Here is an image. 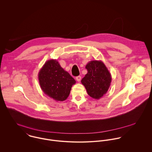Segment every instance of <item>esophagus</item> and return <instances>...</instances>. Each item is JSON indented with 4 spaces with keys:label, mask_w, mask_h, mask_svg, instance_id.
<instances>
[{
    "label": "esophagus",
    "mask_w": 152,
    "mask_h": 152,
    "mask_svg": "<svg viewBox=\"0 0 152 152\" xmlns=\"http://www.w3.org/2000/svg\"><path fill=\"white\" fill-rule=\"evenodd\" d=\"M76 80H77V81L80 82V81H81V76H77V77H76Z\"/></svg>",
    "instance_id": "1"
}]
</instances>
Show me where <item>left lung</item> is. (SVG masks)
Here are the masks:
<instances>
[{
  "label": "left lung",
  "instance_id": "1",
  "mask_svg": "<svg viewBox=\"0 0 152 152\" xmlns=\"http://www.w3.org/2000/svg\"><path fill=\"white\" fill-rule=\"evenodd\" d=\"M86 68L88 72L82 79L81 83L91 97L99 99L107 92L110 86V73L102 61H91Z\"/></svg>",
  "mask_w": 152,
  "mask_h": 152
}]
</instances>
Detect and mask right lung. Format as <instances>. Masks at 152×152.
Here are the masks:
<instances>
[{"instance_id": "obj_1", "label": "right lung", "mask_w": 152, "mask_h": 152, "mask_svg": "<svg viewBox=\"0 0 152 152\" xmlns=\"http://www.w3.org/2000/svg\"><path fill=\"white\" fill-rule=\"evenodd\" d=\"M38 78L44 93L57 101L68 97L75 80L60 65L56 60L47 61L40 69Z\"/></svg>"}]
</instances>
